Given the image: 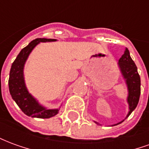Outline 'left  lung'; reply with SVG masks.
Here are the masks:
<instances>
[{"instance_id":"1","label":"left lung","mask_w":149,"mask_h":149,"mask_svg":"<svg viewBox=\"0 0 149 149\" xmlns=\"http://www.w3.org/2000/svg\"><path fill=\"white\" fill-rule=\"evenodd\" d=\"M119 68L121 72L123 78L125 79V83L128 88V97H127V102L128 104V112L125 119L128 117V116L131 114L132 111L136 108L140 99L141 95V77L137 72V68L135 65L134 61L130 56V53L128 49H125V53L122 55L120 58L118 62ZM119 122L117 124L112 125H117L124 121ZM97 125L99 123L94 121Z\"/></svg>"}]
</instances>
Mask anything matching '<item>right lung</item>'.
Listing matches in <instances>:
<instances>
[{
    "label": "right lung",
    "mask_w": 149,
    "mask_h": 149,
    "mask_svg": "<svg viewBox=\"0 0 149 149\" xmlns=\"http://www.w3.org/2000/svg\"><path fill=\"white\" fill-rule=\"evenodd\" d=\"M56 39L37 38L21 49L13 63L9 72L8 88L12 98L25 115L37 118H50L58 113L60 109H48L41 105L35 97L29 93L24 77L25 62L33 49L40 42H52Z\"/></svg>",
    "instance_id": "obj_1"
}]
</instances>
